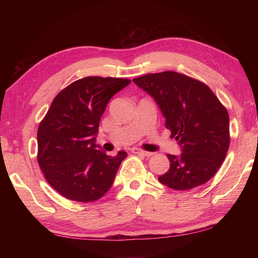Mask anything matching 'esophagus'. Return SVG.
Masks as SVG:
<instances>
[{
    "label": "esophagus",
    "instance_id": "34e87169",
    "mask_svg": "<svg viewBox=\"0 0 258 258\" xmlns=\"http://www.w3.org/2000/svg\"><path fill=\"white\" fill-rule=\"evenodd\" d=\"M133 154H137V155H142V156H146V157H150L152 156V152H148V151H143L141 149H138V148H133L132 149Z\"/></svg>",
    "mask_w": 258,
    "mask_h": 258
}]
</instances>
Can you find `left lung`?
<instances>
[{"label": "left lung", "instance_id": "obj_1", "mask_svg": "<svg viewBox=\"0 0 258 258\" xmlns=\"http://www.w3.org/2000/svg\"><path fill=\"white\" fill-rule=\"evenodd\" d=\"M133 82L154 98L181 147V155H167L171 166L159 182L174 190H189L211 180L230 145L229 113L213 91L175 72L148 74Z\"/></svg>", "mask_w": 258, "mask_h": 258}]
</instances>
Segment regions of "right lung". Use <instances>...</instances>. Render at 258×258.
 I'll list each match as a JSON object with an SVG mask.
<instances>
[{"instance_id":"obj_1","label":"right lung","mask_w":258,"mask_h":258,"mask_svg":"<svg viewBox=\"0 0 258 258\" xmlns=\"http://www.w3.org/2000/svg\"><path fill=\"white\" fill-rule=\"evenodd\" d=\"M130 80L90 76L56 95L37 131V161L49 184L80 203L95 202L110 189L125 151L115 157L95 145L99 123L113 95Z\"/></svg>"}]
</instances>
